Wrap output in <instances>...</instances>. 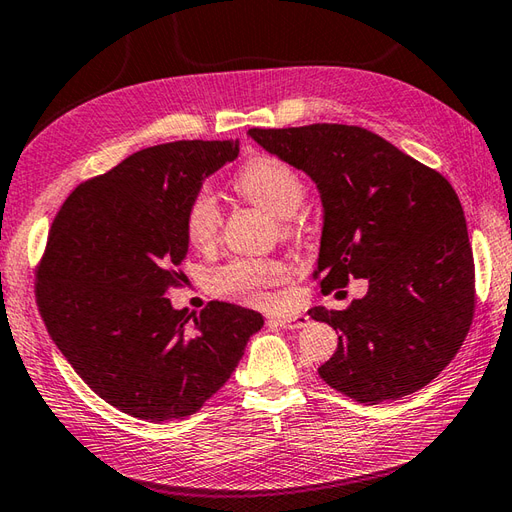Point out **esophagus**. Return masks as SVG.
Here are the masks:
<instances>
[{"instance_id": "34e87169", "label": "esophagus", "mask_w": 512, "mask_h": 512, "mask_svg": "<svg viewBox=\"0 0 512 512\" xmlns=\"http://www.w3.org/2000/svg\"><path fill=\"white\" fill-rule=\"evenodd\" d=\"M275 323L283 329H303L307 327V323H310V316L305 314H285V316H275L272 318Z\"/></svg>"}]
</instances>
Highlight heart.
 <instances>
[{
	"label": "heart",
	"mask_w": 512,
	"mask_h": 512,
	"mask_svg": "<svg viewBox=\"0 0 512 512\" xmlns=\"http://www.w3.org/2000/svg\"><path fill=\"white\" fill-rule=\"evenodd\" d=\"M237 192L279 220L292 218L305 200V183L292 165L277 157H255L235 176ZM222 209L218 196L202 187L185 211V235L192 246L207 248L218 240ZM288 277V266L277 259H235L213 277L216 290L253 303L266 299L264 290Z\"/></svg>",
	"instance_id": "b5f03b06"
}]
</instances>
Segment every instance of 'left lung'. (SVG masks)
Wrapping results in <instances>:
<instances>
[{"mask_svg":"<svg viewBox=\"0 0 512 512\" xmlns=\"http://www.w3.org/2000/svg\"><path fill=\"white\" fill-rule=\"evenodd\" d=\"M248 135L318 187L323 235L314 277L323 275V292L368 281L347 310H310L340 331L334 358L318 375L368 406L430 384L465 342L475 305L473 253L454 187L360 126L251 128Z\"/></svg>","mask_w":512,"mask_h":512,"instance_id":"8db88e82","label":"left lung"}]
</instances>
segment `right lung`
I'll return each mask as SVG.
<instances>
[{
  "label": "right lung",
  "mask_w": 512,
  "mask_h": 512,
  "mask_svg": "<svg viewBox=\"0 0 512 512\" xmlns=\"http://www.w3.org/2000/svg\"><path fill=\"white\" fill-rule=\"evenodd\" d=\"M240 141H174L130 154L78 185L56 213L37 270L54 344L106 403L144 421L189 417L240 364L259 312L211 301L174 310L185 211Z\"/></svg>",
  "instance_id": "right-lung-1"
}]
</instances>
